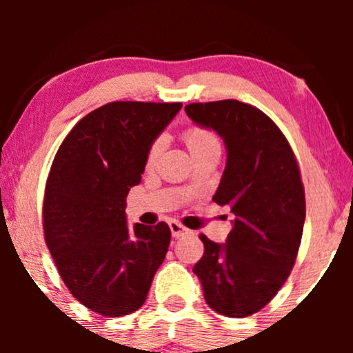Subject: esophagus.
Returning <instances> with one entry per match:
<instances>
[{
	"instance_id": "obj_1",
	"label": "esophagus",
	"mask_w": 353,
	"mask_h": 353,
	"mask_svg": "<svg viewBox=\"0 0 353 353\" xmlns=\"http://www.w3.org/2000/svg\"><path fill=\"white\" fill-rule=\"evenodd\" d=\"M169 229H171L172 237H176V239H181V237H184V236H188V234H190V230L185 229L184 225L179 224L177 221H169Z\"/></svg>"
}]
</instances>
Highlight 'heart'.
<instances>
[{
	"instance_id": "1",
	"label": "heart",
	"mask_w": 353,
	"mask_h": 353,
	"mask_svg": "<svg viewBox=\"0 0 353 353\" xmlns=\"http://www.w3.org/2000/svg\"><path fill=\"white\" fill-rule=\"evenodd\" d=\"M184 139H185V144H188L190 154L205 151V149L219 148V141L216 139V136H214L212 132L205 131V129H202V128L188 129V131H185V134H184ZM163 148H164L163 137H159V139L154 141L151 148H149L148 161H145L149 168H151V165H154V163H156L161 151H163Z\"/></svg>"
}]
</instances>
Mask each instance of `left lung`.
<instances>
[{
	"instance_id": "1",
	"label": "left lung",
	"mask_w": 353,
	"mask_h": 353,
	"mask_svg": "<svg viewBox=\"0 0 353 353\" xmlns=\"http://www.w3.org/2000/svg\"><path fill=\"white\" fill-rule=\"evenodd\" d=\"M185 114L224 141L228 163L212 201L236 216L224 244L201 234L204 255L192 272L210 309L247 317L272 301L294 267L305 222L301 171L261 109L224 99L188 104Z\"/></svg>"
}]
</instances>
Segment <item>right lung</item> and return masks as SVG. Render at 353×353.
I'll use <instances>...</instances> for the list:
<instances>
[{
    "label": "right lung",
    "instance_id": "add662e5",
    "mask_svg": "<svg viewBox=\"0 0 353 353\" xmlns=\"http://www.w3.org/2000/svg\"><path fill=\"white\" fill-rule=\"evenodd\" d=\"M181 103L116 101L84 116L59 145L46 182L43 225L61 279L84 307L106 317L145 302L171 229L128 225L125 197L148 152Z\"/></svg>",
    "mask_w": 353,
    "mask_h": 353
}]
</instances>
